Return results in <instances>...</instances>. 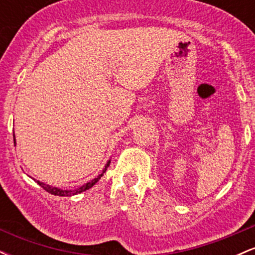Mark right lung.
I'll return each instance as SVG.
<instances>
[{
    "label": "right lung",
    "mask_w": 255,
    "mask_h": 255,
    "mask_svg": "<svg viewBox=\"0 0 255 255\" xmlns=\"http://www.w3.org/2000/svg\"><path fill=\"white\" fill-rule=\"evenodd\" d=\"M13 136H14V145H15V144H16V142H15V134H14ZM109 165H110V159L108 160L107 164H105V166H104V169H103V170H102V172L98 175L97 177H95V178H93V180L89 181V182H87V183H85V184H83V186L78 187V188H75V189H61V188H57V187L50 186V184H46V183H44V182H40V181L34 180V178H33V180L36 181V182H37L38 184H39V186L42 187L43 189H45L46 192L50 193V194L58 195V197H72V195L80 194V193H83V192H85V191H87V189L92 188V187L95 186V184L97 183L99 180H101V177L103 176L104 172L107 171L108 166H109Z\"/></svg>",
    "instance_id": "1"
}]
</instances>
